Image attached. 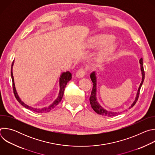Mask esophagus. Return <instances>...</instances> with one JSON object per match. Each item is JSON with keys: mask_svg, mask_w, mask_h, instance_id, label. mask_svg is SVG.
Listing matches in <instances>:
<instances>
[{"mask_svg": "<svg viewBox=\"0 0 155 155\" xmlns=\"http://www.w3.org/2000/svg\"><path fill=\"white\" fill-rule=\"evenodd\" d=\"M86 74V71L84 69H80L76 73V76L78 77V78H82Z\"/></svg>", "mask_w": 155, "mask_h": 155, "instance_id": "esophagus-1", "label": "esophagus"}]
</instances>
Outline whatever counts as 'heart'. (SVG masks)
Wrapping results in <instances>:
<instances>
[{"mask_svg":"<svg viewBox=\"0 0 155 155\" xmlns=\"http://www.w3.org/2000/svg\"><path fill=\"white\" fill-rule=\"evenodd\" d=\"M114 39V37L112 35L108 34H98L89 39L86 43V47L88 48H93L104 44L108 43V45L99 54L98 59L99 60H103L108 58L111 54L115 49V45L112 42Z\"/></svg>","mask_w":155,"mask_h":155,"instance_id":"b5f03b06","label":"heart"}]
</instances>
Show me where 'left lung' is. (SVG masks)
<instances>
[{"instance_id":"1","label":"left lung","mask_w":155,"mask_h":155,"mask_svg":"<svg viewBox=\"0 0 155 155\" xmlns=\"http://www.w3.org/2000/svg\"><path fill=\"white\" fill-rule=\"evenodd\" d=\"M139 62L140 64V69H141V72H142V82L139 86V87L137 91V93L135 99V101L133 102V103L132 104V105L129 107V108H132L133 107L137 102L138 98L139 97V94H140V90L141 86L143 84V82L144 81V78H145V72H144V69H143V59L142 58H141L139 61ZM90 77L91 79L92 82L93 83V90L91 91V94L90 97V104L91 107L93 108V109L94 110V112H96L97 114L99 115H102L105 117H114L116 116L118 114H120V112H110V111H107L105 109L103 108L100 104L98 103V102L97 101V99H96V73L95 72H93V73L91 74L90 75Z\"/></svg>"}]
</instances>
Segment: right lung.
Instances as JSON below:
<instances>
[{
    "instance_id": "add662e5",
    "label": "right lung",
    "mask_w": 155,
    "mask_h": 155,
    "mask_svg": "<svg viewBox=\"0 0 155 155\" xmlns=\"http://www.w3.org/2000/svg\"><path fill=\"white\" fill-rule=\"evenodd\" d=\"M13 62L14 61L12 62V68H11V77H12V83H13V93L15 94V96L16 97V99H17V101L22 105L23 107H25V108L32 110L33 112L38 113V114H43V113H47L49 112L52 109H53L61 101L63 95H64V90H65V87L66 84L68 83V81H69L71 79H72V74L69 72L68 71L66 72H63L60 78H59V86H60V90H59V95L58 98L53 102V103L50 105V106H48V107H44V108H33L32 107H30L28 105H26V104H25L23 101H21V100L20 99V98L19 97L18 93L16 92V88H15V83H14V78H13V72H12V68H13Z\"/></svg>"
}]
</instances>
